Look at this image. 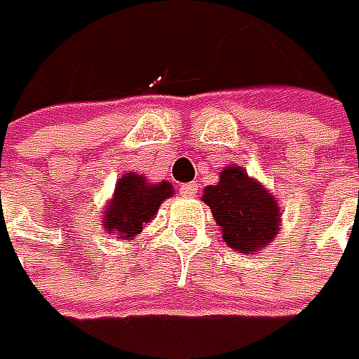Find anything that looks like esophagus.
I'll return each instance as SVG.
<instances>
[{
    "instance_id": "esophagus-1",
    "label": "esophagus",
    "mask_w": 359,
    "mask_h": 359,
    "mask_svg": "<svg viewBox=\"0 0 359 359\" xmlns=\"http://www.w3.org/2000/svg\"><path fill=\"white\" fill-rule=\"evenodd\" d=\"M179 193H180V195H184V197H191V195H195V193H197V187H195L193 182H187V184H180V187H179Z\"/></svg>"
}]
</instances>
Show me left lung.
I'll use <instances>...</instances> for the list:
<instances>
[{
    "instance_id": "8db88e82",
    "label": "left lung",
    "mask_w": 359,
    "mask_h": 359,
    "mask_svg": "<svg viewBox=\"0 0 359 359\" xmlns=\"http://www.w3.org/2000/svg\"><path fill=\"white\" fill-rule=\"evenodd\" d=\"M203 201L222 225L223 240L240 254L260 250L278 233V203L240 166H227L219 182L205 189Z\"/></svg>"
}]
</instances>
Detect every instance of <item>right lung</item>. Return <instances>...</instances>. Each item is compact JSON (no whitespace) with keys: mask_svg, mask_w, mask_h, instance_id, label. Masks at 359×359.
I'll use <instances>...</instances> for the list:
<instances>
[{"mask_svg":"<svg viewBox=\"0 0 359 359\" xmlns=\"http://www.w3.org/2000/svg\"><path fill=\"white\" fill-rule=\"evenodd\" d=\"M172 195L168 182L150 184L136 172H128L117 180L116 195L105 211V227L119 238H134L154 217L160 203Z\"/></svg>","mask_w":359,"mask_h":359,"instance_id":"1","label":"right lung"}]
</instances>
